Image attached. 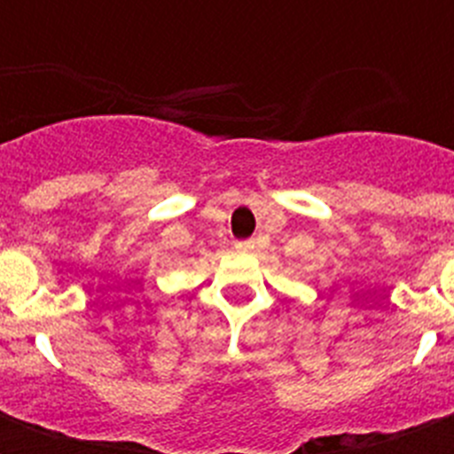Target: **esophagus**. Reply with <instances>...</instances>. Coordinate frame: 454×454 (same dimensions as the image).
Listing matches in <instances>:
<instances>
[{
    "mask_svg": "<svg viewBox=\"0 0 454 454\" xmlns=\"http://www.w3.org/2000/svg\"><path fill=\"white\" fill-rule=\"evenodd\" d=\"M235 249H238V252H252V249H254V240L235 242Z\"/></svg>",
    "mask_w": 454,
    "mask_h": 454,
    "instance_id": "34e87169",
    "label": "esophagus"
}]
</instances>
